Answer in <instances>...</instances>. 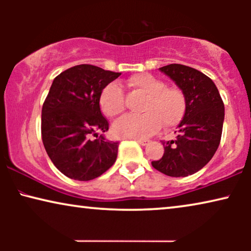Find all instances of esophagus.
<instances>
[{"label": "esophagus", "instance_id": "esophagus-1", "mask_svg": "<svg viewBox=\"0 0 251 251\" xmlns=\"http://www.w3.org/2000/svg\"><path fill=\"white\" fill-rule=\"evenodd\" d=\"M135 140H136L137 143L140 144V145H143V146H145V145H147V144L150 143V140H147V139H138V138H137Z\"/></svg>", "mask_w": 251, "mask_h": 251}]
</instances>
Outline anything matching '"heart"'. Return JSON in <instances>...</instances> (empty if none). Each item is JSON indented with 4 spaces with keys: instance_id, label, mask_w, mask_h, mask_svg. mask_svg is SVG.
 <instances>
[{
    "instance_id": "heart-1",
    "label": "heart",
    "mask_w": 251,
    "mask_h": 251,
    "mask_svg": "<svg viewBox=\"0 0 251 251\" xmlns=\"http://www.w3.org/2000/svg\"><path fill=\"white\" fill-rule=\"evenodd\" d=\"M128 84L144 95L143 114H128L113 125V132L121 138H145L164 126H175L183 120L186 112L184 92L174 87H167L162 80L151 74H136L128 78ZM99 105L107 116H116L125 111V94L121 85L112 82L101 90Z\"/></svg>"
}]
</instances>
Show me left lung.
<instances>
[{
	"label": "left lung",
	"mask_w": 251,
	"mask_h": 251,
	"mask_svg": "<svg viewBox=\"0 0 251 251\" xmlns=\"http://www.w3.org/2000/svg\"><path fill=\"white\" fill-rule=\"evenodd\" d=\"M186 98V112L175 140L163 143V156L153 168L170 177H186L201 170L217 151L224 123V102L210 77L195 68L170 64L160 68Z\"/></svg>",
	"instance_id": "1"
}]
</instances>
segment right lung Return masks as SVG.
Instances as JSON below:
<instances>
[{"instance_id": "right-lung-1", "label": "right lung", "mask_w": 251, "mask_h": 251, "mask_svg": "<svg viewBox=\"0 0 251 251\" xmlns=\"http://www.w3.org/2000/svg\"><path fill=\"white\" fill-rule=\"evenodd\" d=\"M120 75L83 64L54 77L42 107L41 132L50 160L68 178L95 179L114 164L119 143L97 133L108 130L99 97ZM92 134L96 140L90 138Z\"/></svg>"}]
</instances>
